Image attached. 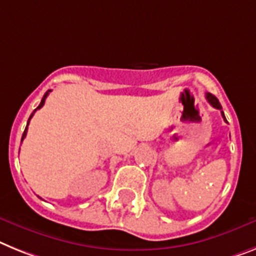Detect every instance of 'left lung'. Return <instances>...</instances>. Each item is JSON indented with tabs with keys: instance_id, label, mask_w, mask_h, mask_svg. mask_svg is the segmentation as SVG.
<instances>
[{
	"instance_id": "obj_1",
	"label": "left lung",
	"mask_w": 256,
	"mask_h": 256,
	"mask_svg": "<svg viewBox=\"0 0 256 256\" xmlns=\"http://www.w3.org/2000/svg\"><path fill=\"white\" fill-rule=\"evenodd\" d=\"M206 98H207L208 102H210V104H211L212 106H214V108L220 109V110H221V116H222V118H224V121L228 122L226 118H225V116H224V112H222V108H221L220 102H218V98H214V96L212 95V94H207V95H206Z\"/></svg>"
}]
</instances>
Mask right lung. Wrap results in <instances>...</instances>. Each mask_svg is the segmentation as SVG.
<instances>
[{"label":"right lung","instance_id":"1","mask_svg":"<svg viewBox=\"0 0 256 256\" xmlns=\"http://www.w3.org/2000/svg\"><path fill=\"white\" fill-rule=\"evenodd\" d=\"M49 92H50V90H48V91L45 92V95H44V98H42V102H40V104H38V108L35 109V110L32 112V114L30 116V118H28V122H27V126H26V128H24V132H23V135H22V142H23V139L26 138V135H27V128H28V124H30V121H31V118H32V116H34V113H35L36 110H38V109H40L42 106V105H44V102H45V98H46V96L49 95Z\"/></svg>","mask_w":256,"mask_h":256}]
</instances>
